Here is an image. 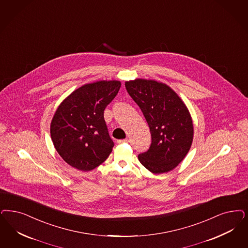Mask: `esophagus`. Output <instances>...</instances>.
Here are the masks:
<instances>
[{
    "label": "esophagus",
    "mask_w": 248,
    "mask_h": 248,
    "mask_svg": "<svg viewBox=\"0 0 248 248\" xmlns=\"http://www.w3.org/2000/svg\"><path fill=\"white\" fill-rule=\"evenodd\" d=\"M129 139L128 138H126V139H122V140H118V144H124V143H128Z\"/></svg>",
    "instance_id": "1"
}]
</instances>
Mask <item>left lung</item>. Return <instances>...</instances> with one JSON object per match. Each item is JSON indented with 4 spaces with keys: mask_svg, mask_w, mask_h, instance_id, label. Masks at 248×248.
<instances>
[{
    "mask_svg": "<svg viewBox=\"0 0 248 248\" xmlns=\"http://www.w3.org/2000/svg\"><path fill=\"white\" fill-rule=\"evenodd\" d=\"M125 88L143 111L151 133V145L138 155L139 161L154 174L174 170L193 141V123L186 104L170 86L154 79L127 80Z\"/></svg>",
    "mask_w": 248,
    "mask_h": 248,
    "instance_id": "left-lung-1",
    "label": "left lung"
}]
</instances>
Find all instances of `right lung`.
Returning a JSON list of instances; mask_svg holds the SVG:
<instances>
[{"instance_id":"right-lung-1","label":"right lung","mask_w":248,"mask_h":248,"mask_svg":"<svg viewBox=\"0 0 248 248\" xmlns=\"http://www.w3.org/2000/svg\"><path fill=\"white\" fill-rule=\"evenodd\" d=\"M119 80H99L78 88L60 103L50 135L56 150L72 168L93 170L111 154L113 142L103 117L119 92Z\"/></svg>"}]
</instances>
